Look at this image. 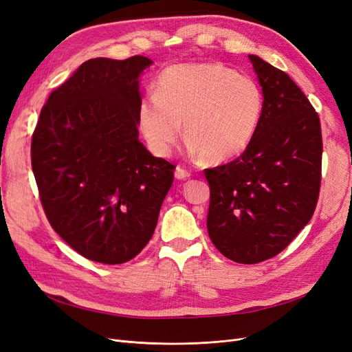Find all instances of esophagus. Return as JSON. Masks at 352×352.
Masks as SVG:
<instances>
[{"instance_id":"34e87169","label":"esophagus","mask_w":352,"mask_h":352,"mask_svg":"<svg viewBox=\"0 0 352 352\" xmlns=\"http://www.w3.org/2000/svg\"><path fill=\"white\" fill-rule=\"evenodd\" d=\"M189 176H190V173L188 172L186 168L180 167V166H177V167H176V170H175V177H176V179H179V180H184V179H188Z\"/></svg>"}]
</instances>
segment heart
I'll return each instance as SVG.
<instances>
[{
    "mask_svg": "<svg viewBox=\"0 0 352 352\" xmlns=\"http://www.w3.org/2000/svg\"><path fill=\"white\" fill-rule=\"evenodd\" d=\"M263 102L257 82L220 63L175 66L141 101L138 124L151 150L167 155L184 123L189 153L207 164H220L247 150L258 129Z\"/></svg>",
    "mask_w": 352,
    "mask_h": 352,
    "instance_id": "1",
    "label": "heart"
}]
</instances>
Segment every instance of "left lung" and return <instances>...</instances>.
I'll list each match as a JSON object with an SVG mask.
<instances>
[{
	"instance_id": "left-lung-1",
	"label": "left lung",
	"mask_w": 352,
	"mask_h": 352,
	"mask_svg": "<svg viewBox=\"0 0 352 352\" xmlns=\"http://www.w3.org/2000/svg\"><path fill=\"white\" fill-rule=\"evenodd\" d=\"M263 88V114L236 160L206 170L207 229L232 261L255 264L289 245L317 206L322 180L320 119L300 87L279 69L248 56Z\"/></svg>"
}]
</instances>
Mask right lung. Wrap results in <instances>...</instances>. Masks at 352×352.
<instances>
[{"label":"right lung","mask_w":352,"mask_h":352,"mask_svg":"<svg viewBox=\"0 0 352 352\" xmlns=\"http://www.w3.org/2000/svg\"><path fill=\"white\" fill-rule=\"evenodd\" d=\"M142 56L92 58L50 94L32 135V170L61 239L102 264L132 260L150 242L173 184L167 160L138 140Z\"/></svg>","instance_id":"right-lung-1"}]
</instances>
